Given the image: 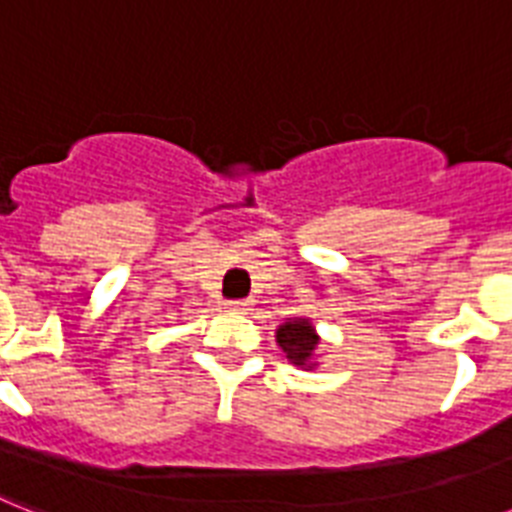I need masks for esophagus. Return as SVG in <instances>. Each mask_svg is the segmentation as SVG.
I'll list each match as a JSON object with an SVG mask.
<instances>
[{"instance_id": "1", "label": "esophagus", "mask_w": 512, "mask_h": 512, "mask_svg": "<svg viewBox=\"0 0 512 512\" xmlns=\"http://www.w3.org/2000/svg\"><path fill=\"white\" fill-rule=\"evenodd\" d=\"M249 307H252L249 299H231V302H226V310H231V313H247Z\"/></svg>"}]
</instances>
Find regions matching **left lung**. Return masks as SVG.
Wrapping results in <instances>:
<instances>
[{
    "mask_svg": "<svg viewBox=\"0 0 512 512\" xmlns=\"http://www.w3.org/2000/svg\"><path fill=\"white\" fill-rule=\"evenodd\" d=\"M278 347L284 350L286 360L297 368H315V350H318V334H315L313 323L307 318H297V321H286L284 326H278L276 331Z\"/></svg>",
    "mask_w": 512,
    "mask_h": 512,
    "instance_id": "1",
    "label": "left lung"
}]
</instances>
